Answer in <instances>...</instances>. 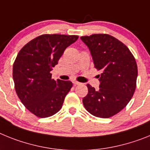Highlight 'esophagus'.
Instances as JSON below:
<instances>
[{
  "instance_id": "1",
  "label": "esophagus",
  "mask_w": 150,
  "mask_h": 150,
  "mask_svg": "<svg viewBox=\"0 0 150 150\" xmlns=\"http://www.w3.org/2000/svg\"><path fill=\"white\" fill-rule=\"evenodd\" d=\"M73 84H74V85H79V84H80V82H79V81H74Z\"/></svg>"
}]
</instances>
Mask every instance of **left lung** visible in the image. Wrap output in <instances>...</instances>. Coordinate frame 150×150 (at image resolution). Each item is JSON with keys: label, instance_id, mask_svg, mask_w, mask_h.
<instances>
[{"label": "left lung", "instance_id": "8db88e82", "mask_svg": "<svg viewBox=\"0 0 150 150\" xmlns=\"http://www.w3.org/2000/svg\"><path fill=\"white\" fill-rule=\"evenodd\" d=\"M89 47L94 67L101 70L100 89L87 84L88 93L83 104L88 112L107 118L127 106L134 93L137 66L134 57L122 41L107 34L81 37Z\"/></svg>", "mask_w": 150, "mask_h": 150}]
</instances>
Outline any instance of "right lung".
Wrapping results in <instances>:
<instances>
[{
    "label": "right lung",
    "instance_id": "1",
    "mask_svg": "<svg viewBox=\"0 0 150 150\" xmlns=\"http://www.w3.org/2000/svg\"><path fill=\"white\" fill-rule=\"evenodd\" d=\"M78 35L44 34L27 43L13 66L15 90L21 102L38 118H47L59 111L72 87L70 81H55L50 71L66 48Z\"/></svg>",
    "mask_w": 150,
    "mask_h": 150
}]
</instances>
